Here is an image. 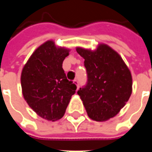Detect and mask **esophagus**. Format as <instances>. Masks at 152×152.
Listing matches in <instances>:
<instances>
[{
  "mask_svg": "<svg viewBox=\"0 0 152 152\" xmlns=\"http://www.w3.org/2000/svg\"><path fill=\"white\" fill-rule=\"evenodd\" d=\"M73 82H74V84H76V86H77V88H79V86H78V80L75 79L73 80Z\"/></svg>",
  "mask_w": 152,
  "mask_h": 152,
  "instance_id": "34e87169",
  "label": "esophagus"
}]
</instances>
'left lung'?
Listing matches in <instances>:
<instances>
[{
  "label": "left lung",
  "instance_id": "8db88e82",
  "mask_svg": "<svg viewBox=\"0 0 152 152\" xmlns=\"http://www.w3.org/2000/svg\"><path fill=\"white\" fill-rule=\"evenodd\" d=\"M85 59L88 81L77 91L87 114L96 121L114 117L132 94V76L121 55L105 44L95 50L77 47Z\"/></svg>",
  "mask_w": 152,
  "mask_h": 152
}]
</instances>
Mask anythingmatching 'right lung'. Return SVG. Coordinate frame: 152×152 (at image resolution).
Here are the masks:
<instances>
[{
    "label": "right lung",
    "mask_w": 152,
    "mask_h": 152,
    "mask_svg": "<svg viewBox=\"0 0 152 152\" xmlns=\"http://www.w3.org/2000/svg\"><path fill=\"white\" fill-rule=\"evenodd\" d=\"M70 50L47 40L35 50L21 74L23 98L37 114L47 121L63 117L76 86L66 79L63 62Z\"/></svg>",
    "instance_id": "1"
}]
</instances>
